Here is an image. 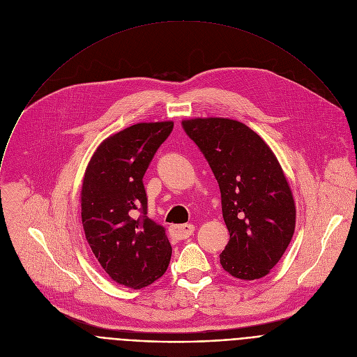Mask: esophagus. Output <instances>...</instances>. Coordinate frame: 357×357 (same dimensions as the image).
<instances>
[{"instance_id": "1", "label": "esophagus", "mask_w": 357, "mask_h": 357, "mask_svg": "<svg viewBox=\"0 0 357 357\" xmlns=\"http://www.w3.org/2000/svg\"><path fill=\"white\" fill-rule=\"evenodd\" d=\"M193 230H195L193 225H175V226H171V229H169L171 236L176 240L188 238L189 236H192Z\"/></svg>"}]
</instances>
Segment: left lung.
Returning a JSON list of instances; mask_svg holds the SVG:
<instances>
[{
    "label": "left lung",
    "mask_w": 357,
    "mask_h": 357,
    "mask_svg": "<svg viewBox=\"0 0 357 357\" xmlns=\"http://www.w3.org/2000/svg\"><path fill=\"white\" fill-rule=\"evenodd\" d=\"M188 137L205 155L219 183L230 240L220 264L236 278L257 280L270 273L295 230L291 188L264 139L229 119L182 121Z\"/></svg>",
    "instance_id": "1"
}]
</instances>
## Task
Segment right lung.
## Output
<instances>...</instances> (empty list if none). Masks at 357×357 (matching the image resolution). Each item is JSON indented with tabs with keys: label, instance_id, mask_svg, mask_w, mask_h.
I'll return each mask as SVG.
<instances>
[{
	"label": "right lung",
	"instance_id": "right-lung-1",
	"mask_svg": "<svg viewBox=\"0 0 357 357\" xmlns=\"http://www.w3.org/2000/svg\"><path fill=\"white\" fill-rule=\"evenodd\" d=\"M172 121L134 124L105 139L82 186V223L100 266L116 282L142 288L164 275L172 247L165 229L146 216L142 178Z\"/></svg>",
	"mask_w": 357,
	"mask_h": 357
}]
</instances>
